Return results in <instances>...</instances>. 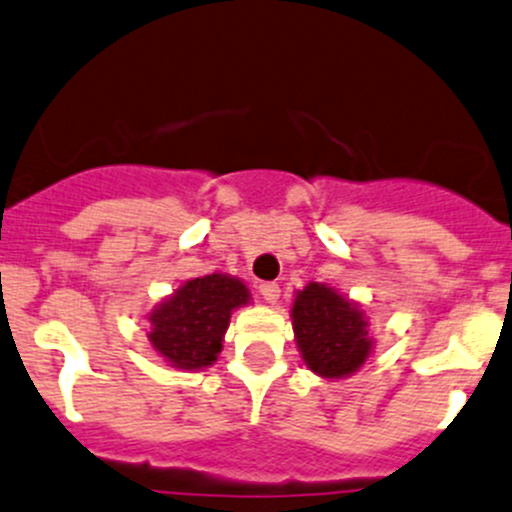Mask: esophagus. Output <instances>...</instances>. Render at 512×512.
Returning <instances> with one entry per match:
<instances>
[{"label": "esophagus", "mask_w": 512, "mask_h": 512, "mask_svg": "<svg viewBox=\"0 0 512 512\" xmlns=\"http://www.w3.org/2000/svg\"><path fill=\"white\" fill-rule=\"evenodd\" d=\"M258 293H261L263 300H268V303H276V300L281 298V288H278V283L271 281L261 283V286H258Z\"/></svg>", "instance_id": "1"}]
</instances>
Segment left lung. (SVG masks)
I'll return each mask as SVG.
<instances>
[{"label": "left lung", "mask_w": 512, "mask_h": 512, "mask_svg": "<svg viewBox=\"0 0 512 512\" xmlns=\"http://www.w3.org/2000/svg\"><path fill=\"white\" fill-rule=\"evenodd\" d=\"M293 330L305 365L323 377H345L370 355L360 308L320 283H310L295 298Z\"/></svg>", "instance_id": "8db88e82"}]
</instances>
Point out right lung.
Wrapping results in <instances>:
<instances>
[{"instance_id": "1", "label": "right lung", "mask_w": 512, "mask_h": 512, "mask_svg": "<svg viewBox=\"0 0 512 512\" xmlns=\"http://www.w3.org/2000/svg\"><path fill=\"white\" fill-rule=\"evenodd\" d=\"M249 300V291L231 276L194 278L150 315V342L182 370H202L221 352L231 310Z\"/></svg>"}]
</instances>
